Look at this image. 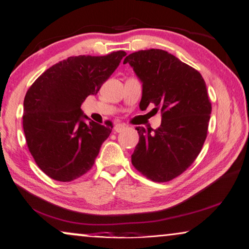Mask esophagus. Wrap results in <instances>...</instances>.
Returning <instances> with one entry per match:
<instances>
[{
	"mask_svg": "<svg viewBox=\"0 0 249 249\" xmlns=\"http://www.w3.org/2000/svg\"><path fill=\"white\" fill-rule=\"evenodd\" d=\"M125 129V125L123 124H116L114 126V130L116 131V133H122Z\"/></svg>",
	"mask_w": 249,
	"mask_h": 249,
	"instance_id": "1",
	"label": "esophagus"
}]
</instances>
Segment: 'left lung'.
I'll use <instances>...</instances> for the list:
<instances>
[{"label":"left lung","instance_id":"8db88e82","mask_svg":"<svg viewBox=\"0 0 249 249\" xmlns=\"http://www.w3.org/2000/svg\"><path fill=\"white\" fill-rule=\"evenodd\" d=\"M123 63H129L142 82L139 108L143 111L152 104L162 112L159 128L136 127L139 142L131 163L152 181H169L191 166L207 137L212 104L205 81L163 50L135 52Z\"/></svg>","mask_w":249,"mask_h":249}]
</instances>
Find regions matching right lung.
I'll return each mask as SVG.
<instances>
[{
	"label": "right lung",
	"instance_id": "obj_1",
	"mask_svg": "<svg viewBox=\"0 0 249 249\" xmlns=\"http://www.w3.org/2000/svg\"><path fill=\"white\" fill-rule=\"evenodd\" d=\"M124 51L106 56H73L41 74L23 100L22 125L28 149L48 177L69 182L95 163L113 125H101L83 114L81 106L119 67Z\"/></svg>",
	"mask_w": 249,
	"mask_h": 249
}]
</instances>
